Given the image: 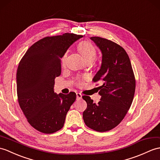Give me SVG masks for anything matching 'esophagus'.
Here are the masks:
<instances>
[{
  "label": "esophagus",
  "instance_id": "obj_1",
  "mask_svg": "<svg viewBox=\"0 0 160 160\" xmlns=\"http://www.w3.org/2000/svg\"><path fill=\"white\" fill-rule=\"evenodd\" d=\"M82 94L80 93V92H77L76 93V98H77V99H82Z\"/></svg>",
  "mask_w": 160,
  "mask_h": 160
}]
</instances>
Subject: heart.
<instances>
[{"instance_id":"1","label":"heart","mask_w":160,"mask_h":160,"mask_svg":"<svg viewBox=\"0 0 160 160\" xmlns=\"http://www.w3.org/2000/svg\"><path fill=\"white\" fill-rule=\"evenodd\" d=\"M78 50L80 54L82 56L84 60L85 61H93L96 56V50L95 47L92 45L90 42H82L79 43ZM67 57H68V52L62 55L61 58V62L62 65H64L66 62ZM78 84L81 85L82 84V81L81 80H78Z\"/></svg>"}]
</instances>
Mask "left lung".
<instances>
[{
    "instance_id": "obj_1",
    "label": "left lung",
    "mask_w": 160,
    "mask_h": 160,
    "mask_svg": "<svg viewBox=\"0 0 160 160\" xmlns=\"http://www.w3.org/2000/svg\"><path fill=\"white\" fill-rule=\"evenodd\" d=\"M91 39L101 50L102 65L93 78L102 82L98 104L89 96L84 95L87 108L83 112L85 124L95 131H109L123 119L133 102L136 80L130 60L125 50L112 41L99 37Z\"/></svg>"
}]
</instances>
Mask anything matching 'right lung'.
Segmentation results:
<instances>
[{"label": "right lung", "instance_id": "add662e5", "mask_svg": "<svg viewBox=\"0 0 160 160\" xmlns=\"http://www.w3.org/2000/svg\"><path fill=\"white\" fill-rule=\"evenodd\" d=\"M82 38L73 33L46 37L30 47L16 73L18 103L32 128L52 133L63 127L76 94L54 91V79L61 73V58L69 46Z\"/></svg>", "mask_w": 160, "mask_h": 160}]
</instances>
